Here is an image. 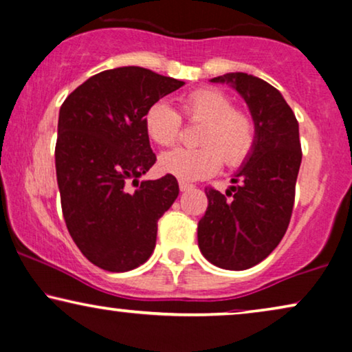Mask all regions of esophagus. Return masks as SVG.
Masks as SVG:
<instances>
[{
  "mask_svg": "<svg viewBox=\"0 0 352 352\" xmlns=\"http://www.w3.org/2000/svg\"><path fill=\"white\" fill-rule=\"evenodd\" d=\"M178 185H180V191H182V192L191 190V188H195V186L190 185V183H186V182H180V183H178Z\"/></svg>",
  "mask_w": 352,
  "mask_h": 352,
  "instance_id": "obj_1",
  "label": "esophagus"
}]
</instances>
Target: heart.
Wrapping results in <instances>:
<instances>
[{
  "label": "heart",
  "instance_id": "b5f03b06",
  "mask_svg": "<svg viewBox=\"0 0 352 352\" xmlns=\"http://www.w3.org/2000/svg\"><path fill=\"white\" fill-rule=\"evenodd\" d=\"M182 111L190 122L204 124L197 150L167 151L160 157V169L182 182H195L214 175L221 167V157L230 167L239 166L250 155L255 142L252 120L234 110L230 97L217 89H197L182 98ZM145 129L157 145H174L182 133V118L166 102L148 108Z\"/></svg>",
  "mask_w": 352,
  "mask_h": 352
}]
</instances>
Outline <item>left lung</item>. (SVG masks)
Returning a JSON list of instances; mask_svg holds the SVG:
<instances>
[{
    "label": "left lung",
    "instance_id": "1",
    "mask_svg": "<svg viewBox=\"0 0 352 352\" xmlns=\"http://www.w3.org/2000/svg\"><path fill=\"white\" fill-rule=\"evenodd\" d=\"M210 82L230 84L254 120L250 155L231 178L226 195L207 188L209 206L197 223V245L212 265L249 270L273 252L289 226L301 164L298 121L276 87L247 73H226Z\"/></svg>",
    "mask_w": 352,
    "mask_h": 352
}]
</instances>
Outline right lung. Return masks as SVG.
I'll return each mask as SVG.
<instances>
[{"instance_id":"right-lung-1","label":"right lung","mask_w":352,"mask_h":352,"mask_svg":"<svg viewBox=\"0 0 352 352\" xmlns=\"http://www.w3.org/2000/svg\"><path fill=\"white\" fill-rule=\"evenodd\" d=\"M183 81L142 67L97 73L58 111L56 172L63 219L82 255L98 268L126 273L156 245L157 220L178 196L177 178L143 180L156 155L145 115ZM138 190L129 192L126 183Z\"/></svg>"}]
</instances>
